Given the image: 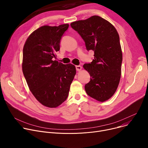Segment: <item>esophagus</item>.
I'll use <instances>...</instances> for the list:
<instances>
[{"instance_id": "1", "label": "esophagus", "mask_w": 148, "mask_h": 148, "mask_svg": "<svg viewBox=\"0 0 148 148\" xmlns=\"http://www.w3.org/2000/svg\"><path fill=\"white\" fill-rule=\"evenodd\" d=\"M75 68H76L77 71H80L81 70V69H82V67H81V66H76Z\"/></svg>"}]
</instances>
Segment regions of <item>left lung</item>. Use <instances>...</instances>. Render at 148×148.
Wrapping results in <instances>:
<instances>
[{"label": "left lung", "mask_w": 148, "mask_h": 148, "mask_svg": "<svg viewBox=\"0 0 148 148\" xmlns=\"http://www.w3.org/2000/svg\"><path fill=\"white\" fill-rule=\"evenodd\" d=\"M70 25L84 40L87 50L94 51L92 61L83 66L91 76L85 90L98 101H107L115 94L121 75L122 53L119 34L111 23L98 16Z\"/></svg>", "instance_id": "8db88e82"}]
</instances>
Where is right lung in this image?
Returning <instances> with one entry per match:
<instances>
[{
    "label": "right lung",
    "mask_w": 148,
    "mask_h": 148,
    "mask_svg": "<svg viewBox=\"0 0 148 148\" xmlns=\"http://www.w3.org/2000/svg\"><path fill=\"white\" fill-rule=\"evenodd\" d=\"M69 26H41L29 36L23 47L22 70L29 88L36 99L49 108H56L66 100L76 74L74 65L53 59Z\"/></svg>",
    "instance_id": "obj_1"
}]
</instances>
